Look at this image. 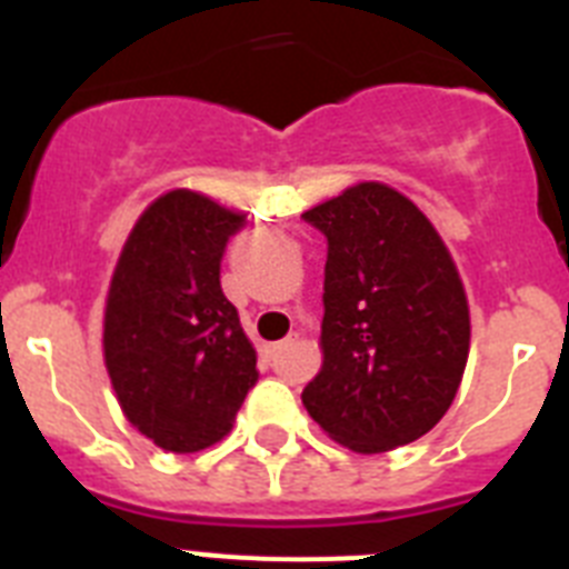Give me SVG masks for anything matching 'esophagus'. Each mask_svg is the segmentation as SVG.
<instances>
[{
  "label": "esophagus",
  "instance_id": "obj_1",
  "mask_svg": "<svg viewBox=\"0 0 569 569\" xmlns=\"http://www.w3.org/2000/svg\"><path fill=\"white\" fill-rule=\"evenodd\" d=\"M296 339H299V333H290L284 341H276V345H268V353H270V356L281 353V350H284V347H288V345H293Z\"/></svg>",
  "mask_w": 569,
  "mask_h": 569
}]
</instances>
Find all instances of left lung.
<instances>
[{
    "instance_id": "8db88e82",
    "label": "left lung",
    "mask_w": 569,
    "mask_h": 569,
    "mask_svg": "<svg viewBox=\"0 0 569 569\" xmlns=\"http://www.w3.org/2000/svg\"><path fill=\"white\" fill-rule=\"evenodd\" d=\"M301 219L328 239L321 370L310 419L356 453L439 425L465 376L470 308L450 250L399 190L361 182Z\"/></svg>"
}]
</instances>
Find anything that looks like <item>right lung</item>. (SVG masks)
Returning <instances> with one entry per match:
<instances>
[{
	"label": "right lung",
	"instance_id": "1",
	"mask_svg": "<svg viewBox=\"0 0 569 569\" xmlns=\"http://www.w3.org/2000/svg\"><path fill=\"white\" fill-rule=\"evenodd\" d=\"M244 216L193 190L159 196L130 230L104 308V365L122 413L170 453L222 441L259 381L222 256Z\"/></svg>",
	"mask_w": 569,
	"mask_h": 569
}]
</instances>
